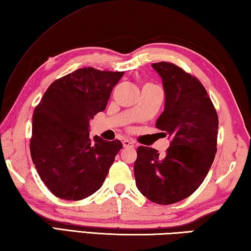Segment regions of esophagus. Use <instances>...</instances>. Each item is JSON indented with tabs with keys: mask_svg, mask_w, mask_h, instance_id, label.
Returning a JSON list of instances; mask_svg holds the SVG:
<instances>
[{
	"mask_svg": "<svg viewBox=\"0 0 251 251\" xmlns=\"http://www.w3.org/2000/svg\"><path fill=\"white\" fill-rule=\"evenodd\" d=\"M123 146L126 148H133L134 143L133 141H130V139H124V141H123Z\"/></svg>",
	"mask_w": 251,
	"mask_h": 251,
	"instance_id": "34e87169",
	"label": "esophagus"
}]
</instances>
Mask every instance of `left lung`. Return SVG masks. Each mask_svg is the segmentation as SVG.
<instances>
[{"mask_svg": "<svg viewBox=\"0 0 251 251\" xmlns=\"http://www.w3.org/2000/svg\"><path fill=\"white\" fill-rule=\"evenodd\" d=\"M163 79L165 109L156 127L172 138L166 154L139 146L134 164L136 186L159 205L190 196L205 179L217 151L218 115L199 80L173 63L151 64Z\"/></svg>", "mask_w": 251, "mask_h": 251, "instance_id": "1", "label": "left lung"}]
</instances>
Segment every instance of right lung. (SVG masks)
Masks as SVG:
<instances>
[{"label": "right lung", "instance_id": "1", "mask_svg": "<svg viewBox=\"0 0 251 251\" xmlns=\"http://www.w3.org/2000/svg\"><path fill=\"white\" fill-rule=\"evenodd\" d=\"M124 72L84 67L50 85L32 117L29 150L55 196L80 201L99 190L123 144L90 138V121L107 105Z\"/></svg>", "mask_w": 251, "mask_h": 251}]
</instances>
